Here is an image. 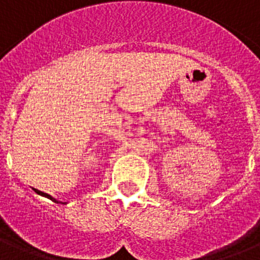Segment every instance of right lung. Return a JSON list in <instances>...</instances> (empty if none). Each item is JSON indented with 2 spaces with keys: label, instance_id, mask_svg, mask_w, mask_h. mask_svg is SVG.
<instances>
[{
  "label": "right lung",
  "instance_id": "add662e5",
  "mask_svg": "<svg viewBox=\"0 0 260 260\" xmlns=\"http://www.w3.org/2000/svg\"><path fill=\"white\" fill-rule=\"evenodd\" d=\"M41 193H42V195H45V196H46V198H49V199H50V200H53V202H56V200H54V199H53V198H50V196H49V195H46V193H44V192H41Z\"/></svg>",
  "mask_w": 260,
  "mask_h": 260
}]
</instances>
